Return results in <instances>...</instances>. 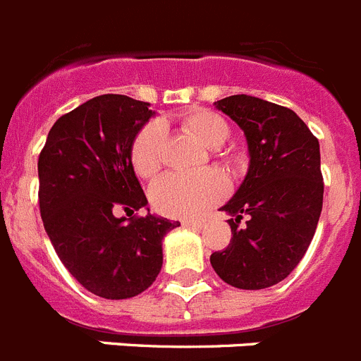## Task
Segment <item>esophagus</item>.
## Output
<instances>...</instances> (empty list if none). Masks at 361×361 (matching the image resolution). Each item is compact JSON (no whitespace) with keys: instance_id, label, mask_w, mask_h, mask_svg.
Here are the masks:
<instances>
[{"instance_id":"34e87169","label":"esophagus","mask_w":361,"mask_h":361,"mask_svg":"<svg viewBox=\"0 0 361 361\" xmlns=\"http://www.w3.org/2000/svg\"><path fill=\"white\" fill-rule=\"evenodd\" d=\"M183 227H194V228H202L203 227V221H198V219H183L181 221Z\"/></svg>"}]
</instances>
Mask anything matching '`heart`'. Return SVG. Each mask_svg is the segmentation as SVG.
Returning a JSON list of instances; mask_svg holds the SVG:
<instances>
[{
	"label": "heart",
	"mask_w": 361,
	"mask_h": 361,
	"mask_svg": "<svg viewBox=\"0 0 361 361\" xmlns=\"http://www.w3.org/2000/svg\"><path fill=\"white\" fill-rule=\"evenodd\" d=\"M181 125L209 149L224 145L231 134L227 121L207 109H189L181 114ZM163 128L149 123L136 134L130 147V165L140 178L156 176L163 161ZM228 183L218 171L200 174H169L150 189V203L171 218H198L227 196Z\"/></svg>",
	"instance_id": "b5f03b06"
}]
</instances>
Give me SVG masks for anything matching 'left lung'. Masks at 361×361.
Wrapping results in <instances>:
<instances>
[{
	"label": "left lung",
	"instance_id": "1",
	"mask_svg": "<svg viewBox=\"0 0 361 361\" xmlns=\"http://www.w3.org/2000/svg\"><path fill=\"white\" fill-rule=\"evenodd\" d=\"M214 105L240 125L250 161L238 192L221 207L231 214L233 238L211 255L212 269L238 289H265L294 271L318 227L324 205L318 137L294 111L255 96L236 94Z\"/></svg>",
	"mask_w": 361,
	"mask_h": 361
}]
</instances>
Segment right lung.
<instances>
[{"instance_id": "add662e5", "label": "right lung", "mask_w": 361, "mask_h": 361, "mask_svg": "<svg viewBox=\"0 0 361 361\" xmlns=\"http://www.w3.org/2000/svg\"><path fill=\"white\" fill-rule=\"evenodd\" d=\"M154 114L149 103L103 94L52 125L37 159L39 212L67 271L87 290L125 300L149 289L161 271L163 236L180 225L147 212L130 147Z\"/></svg>"}]
</instances>
